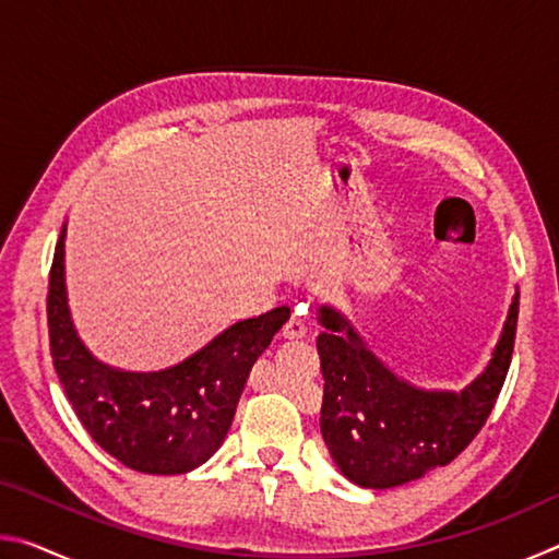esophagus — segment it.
I'll return each mask as SVG.
<instances>
[{
    "label": "esophagus",
    "mask_w": 559,
    "mask_h": 559,
    "mask_svg": "<svg viewBox=\"0 0 559 559\" xmlns=\"http://www.w3.org/2000/svg\"><path fill=\"white\" fill-rule=\"evenodd\" d=\"M308 335V325L306 320H300L298 316H293L286 325H283V337L286 340H300Z\"/></svg>",
    "instance_id": "34e87169"
}]
</instances>
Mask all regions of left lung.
I'll list each match as a JSON object with an SVG mask.
<instances>
[{
	"mask_svg": "<svg viewBox=\"0 0 559 559\" xmlns=\"http://www.w3.org/2000/svg\"><path fill=\"white\" fill-rule=\"evenodd\" d=\"M518 300L493 357L461 392H429L396 377L335 308H320V431L340 473L362 488H394L447 466L476 439L503 390L513 357Z\"/></svg>",
	"mask_w": 559,
	"mask_h": 559,
	"instance_id": "8db88e82",
	"label": "left lung"
}]
</instances>
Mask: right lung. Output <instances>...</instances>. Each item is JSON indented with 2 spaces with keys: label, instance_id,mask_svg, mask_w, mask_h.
<instances>
[{
  "label": "right lung",
  "instance_id": "obj_1",
  "mask_svg": "<svg viewBox=\"0 0 559 559\" xmlns=\"http://www.w3.org/2000/svg\"><path fill=\"white\" fill-rule=\"evenodd\" d=\"M63 236L66 224L53 251L46 316L56 374L75 416L103 451L132 471L177 476L202 466L222 447L251 367L286 323L290 308L239 320L167 370H116L93 357L73 328Z\"/></svg>",
  "mask_w": 559,
  "mask_h": 559
}]
</instances>
